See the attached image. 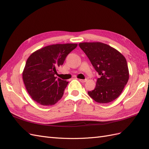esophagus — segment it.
<instances>
[{
	"instance_id": "1",
	"label": "esophagus",
	"mask_w": 149,
	"mask_h": 149,
	"mask_svg": "<svg viewBox=\"0 0 149 149\" xmlns=\"http://www.w3.org/2000/svg\"><path fill=\"white\" fill-rule=\"evenodd\" d=\"M79 80L81 82H82V83H85V82H86V81H87V79H79Z\"/></svg>"
}]
</instances>
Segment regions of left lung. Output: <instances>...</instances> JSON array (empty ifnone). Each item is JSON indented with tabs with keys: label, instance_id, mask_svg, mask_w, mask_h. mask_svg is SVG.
Returning a JSON list of instances; mask_svg holds the SVG:
<instances>
[{
	"label": "left lung",
	"instance_id": "obj_1",
	"mask_svg": "<svg viewBox=\"0 0 149 149\" xmlns=\"http://www.w3.org/2000/svg\"><path fill=\"white\" fill-rule=\"evenodd\" d=\"M79 46L100 76L95 89L88 92L97 102L109 103L121 95L129 79L125 57L117 50L100 42H83Z\"/></svg>",
	"mask_w": 149,
	"mask_h": 149
}]
</instances>
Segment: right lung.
I'll list each match as a JSON object with an SVG mask.
<instances>
[{
	"mask_svg": "<svg viewBox=\"0 0 149 149\" xmlns=\"http://www.w3.org/2000/svg\"><path fill=\"white\" fill-rule=\"evenodd\" d=\"M77 44L66 43L46 46L28 58L23 79L28 93L42 106H51L62 98L68 81L55 77L57 69Z\"/></svg>",
	"mask_w": 149,
	"mask_h": 149,
	"instance_id": "1",
	"label": "right lung"
}]
</instances>
